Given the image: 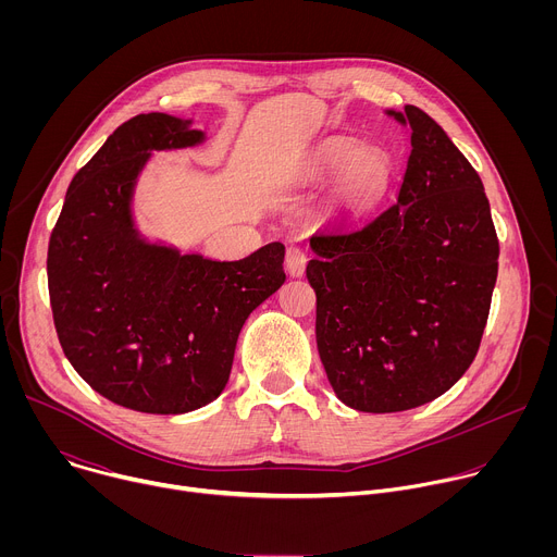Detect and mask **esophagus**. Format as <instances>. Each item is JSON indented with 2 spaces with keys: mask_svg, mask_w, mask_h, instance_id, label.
Returning a JSON list of instances; mask_svg holds the SVG:
<instances>
[{
  "mask_svg": "<svg viewBox=\"0 0 557 557\" xmlns=\"http://www.w3.org/2000/svg\"><path fill=\"white\" fill-rule=\"evenodd\" d=\"M304 269H306V253L299 247H295V245L288 247L286 249V271L293 277H301Z\"/></svg>",
  "mask_w": 557,
  "mask_h": 557,
  "instance_id": "obj_1",
  "label": "esophagus"
}]
</instances>
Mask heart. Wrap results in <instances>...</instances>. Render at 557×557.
<instances>
[{
    "label": "heart",
    "mask_w": 557,
    "mask_h": 557,
    "mask_svg": "<svg viewBox=\"0 0 557 557\" xmlns=\"http://www.w3.org/2000/svg\"><path fill=\"white\" fill-rule=\"evenodd\" d=\"M317 170L326 176L339 172L335 200L348 213L370 209L387 189L392 176L389 156L379 147H361L352 140H333L320 156Z\"/></svg>",
    "instance_id": "b5f03b06"
}]
</instances>
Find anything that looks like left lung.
Instances as JSON below:
<instances>
[{"label":"left lung","mask_w":557,"mask_h":557,"mask_svg":"<svg viewBox=\"0 0 557 557\" xmlns=\"http://www.w3.org/2000/svg\"><path fill=\"white\" fill-rule=\"evenodd\" d=\"M396 202L310 235L317 350L348 408L385 414L434 401L481 348L498 277V235L483 181L445 129L414 106Z\"/></svg>","instance_id":"1"}]
</instances>
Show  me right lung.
I'll return each instance as SVG.
<instances>
[{"instance_id": "right-lung-1", "label": "right lung", "mask_w": 557, "mask_h": 557, "mask_svg": "<svg viewBox=\"0 0 557 557\" xmlns=\"http://www.w3.org/2000/svg\"><path fill=\"white\" fill-rule=\"evenodd\" d=\"M170 114L114 129L72 178L48 245L59 344L95 392L147 414H185L224 389L247 317L286 280L284 245L215 262L149 245L132 220L151 151L202 143Z\"/></svg>"}]
</instances>
